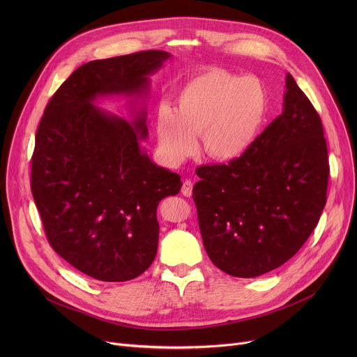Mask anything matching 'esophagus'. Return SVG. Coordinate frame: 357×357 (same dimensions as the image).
I'll return each instance as SVG.
<instances>
[{
  "mask_svg": "<svg viewBox=\"0 0 357 357\" xmlns=\"http://www.w3.org/2000/svg\"><path fill=\"white\" fill-rule=\"evenodd\" d=\"M192 189H193V183L190 181H188V179L183 181V185H182V189H181L182 195L186 196V197L192 196Z\"/></svg>",
  "mask_w": 357,
  "mask_h": 357,
  "instance_id": "obj_1",
  "label": "esophagus"
}]
</instances>
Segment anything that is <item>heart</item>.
Here are the masks:
<instances>
[{"label": "heart", "instance_id": "b5f03b06", "mask_svg": "<svg viewBox=\"0 0 357 357\" xmlns=\"http://www.w3.org/2000/svg\"><path fill=\"white\" fill-rule=\"evenodd\" d=\"M270 97L257 76H240L222 68L202 70L179 90L175 110L157 114L160 149L171 164H181L197 149L219 162L238 160L260 137Z\"/></svg>", "mask_w": 357, "mask_h": 357}]
</instances>
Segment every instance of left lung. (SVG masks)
<instances>
[{
    "label": "left lung",
    "mask_w": 357,
    "mask_h": 357,
    "mask_svg": "<svg viewBox=\"0 0 357 357\" xmlns=\"http://www.w3.org/2000/svg\"><path fill=\"white\" fill-rule=\"evenodd\" d=\"M282 113L238 160L200 167L193 186L203 245L238 278L270 273L317 227L326 203L329 161L319 114L288 73Z\"/></svg>",
    "instance_id": "left-lung-1"
}]
</instances>
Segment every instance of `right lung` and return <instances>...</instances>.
<instances>
[{"label": "right lung", "mask_w": 357, "mask_h": 357, "mask_svg": "<svg viewBox=\"0 0 357 357\" xmlns=\"http://www.w3.org/2000/svg\"><path fill=\"white\" fill-rule=\"evenodd\" d=\"M164 50L91 61L49 100L35 135L31 190L49 244L80 273L120 282L155 259L158 203L181 190V176L141 146L145 110L130 124L94 106L97 97L141 96Z\"/></svg>", "instance_id": "obj_1"}]
</instances>
